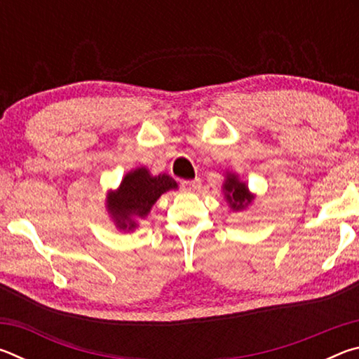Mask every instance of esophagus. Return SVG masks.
I'll use <instances>...</instances> for the list:
<instances>
[{"instance_id":"1","label":"esophagus","mask_w":359,"mask_h":359,"mask_svg":"<svg viewBox=\"0 0 359 359\" xmlns=\"http://www.w3.org/2000/svg\"><path fill=\"white\" fill-rule=\"evenodd\" d=\"M182 188L185 191H198L201 188V180L194 179V180H182Z\"/></svg>"}]
</instances>
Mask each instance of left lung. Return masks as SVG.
<instances>
[{"label":"left lung","mask_w":359,"mask_h":359,"mask_svg":"<svg viewBox=\"0 0 359 359\" xmlns=\"http://www.w3.org/2000/svg\"><path fill=\"white\" fill-rule=\"evenodd\" d=\"M223 191L229 208L233 210H244L253 199V194L248 191L247 185L244 182H241L236 174L226 175V180L223 184Z\"/></svg>","instance_id":"1"}]
</instances>
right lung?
I'll return each instance as SVG.
<instances>
[{
  "mask_svg": "<svg viewBox=\"0 0 359 359\" xmlns=\"http://www.w3.org/2000/svg\"><path fill=\"white\" fill-rule=\"evenodd\" d=\"M175 188L177 182L168 174L151 175L147 168H137L125 175L117 190L107 194V212L117 228L135 229L136 218L147 217L156 199Z\"/></svg>",
  "mask_w": 359,
  "mask_h": 359,
  "instance_id": "1",
  "label": "right lung"
}]
</instances>
